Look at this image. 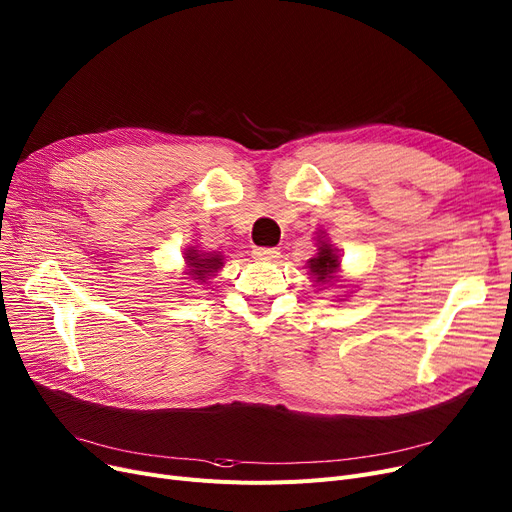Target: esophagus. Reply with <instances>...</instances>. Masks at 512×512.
<instances>
[{
    "label": "esophagus",
    "mask_w": 512,
    "mask_h": 512,
    "mask_svg": "<svg viewBox=\"0 0 512 512\" xmlns=\"http://www.w3.org/2000/svg\"><path fill=\"white\" fill-rule=\"evenodd\" d=\"M252 256L260 262H271V260L279 258V250L277 248H254Z\"/></svg>",
    "instance_id": "obj_1"
}]
</instances>
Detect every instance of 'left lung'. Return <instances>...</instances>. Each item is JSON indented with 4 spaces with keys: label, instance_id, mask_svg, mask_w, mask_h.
<instances>
[{
    "label": "left lung",
    "instance_id": "8db88e82",
    "mask_svg": "<svg viewBox=\"0 0 512 512\" xmlns=\"http://www.w3.org/2000/svg\"><path fill=\"white\" fill-rule=\"evenodd\" d=\"M339 266V256L331 248V243L321 239L319 235V254L308 260L310 275L316 283H331L335 279V271Z\"/></svg>",
    "mask_w": 512,
    "mask_h": 512
}]
</instances>
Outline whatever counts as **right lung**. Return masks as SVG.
I'll use <instances>...</instances> for the list:
<instances>
[{
  "label": "right lung",
  "instance_id": "1",
  "mask_svg": "<svg viewBox=\"0 0 512 512\" xmlns=\"http://www.w3.org/2000/svg\"><path fill=\"white\" fill-rule=\"evenodd\" d=\"M185 262H187V275H191V279L206 283V279L212 277L223 266V256L204 254L196 248H189L185 252Z\"/></svg>",
  "mask_w": 512,
  "mask_h": 512
}]
</instances>
